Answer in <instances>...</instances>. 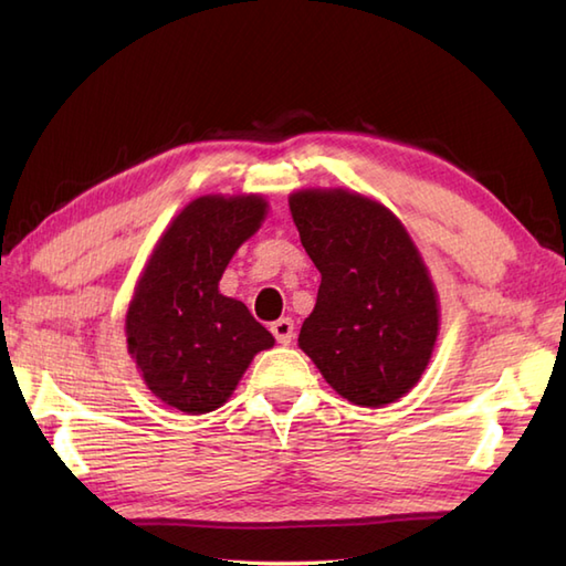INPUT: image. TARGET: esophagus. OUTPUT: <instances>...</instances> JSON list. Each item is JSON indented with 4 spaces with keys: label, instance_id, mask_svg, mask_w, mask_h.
I'll list each match as a JSON object with an SVG mask.
<instances>
[{
    "label": "esophagus",
    "instance_id": "1",
    "mask_svg": "<svg viewBox=\"0 0 566 566\" xmlns=\"http://www.w3.org/2000/svg\"><path fill=\"white\" fill-rule=\"evenodd\" d=\"M270 331H272V335L276 338V343L290 345V343H292V338H294V321H292V318H280V321H274L272 326H270Z\"/></svg>",
    "mask_w": 566,
    "mask_h": 566
}]
</instances>
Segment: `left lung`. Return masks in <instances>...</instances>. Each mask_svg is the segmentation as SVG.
Returning <instances> with one entry per match:
<instances>
[{
	"instance_id": "left-lung-1",
	"label": "left lung",
	"mask_w": 566,
	"mask_h": 566,
	"mask_svg": "<svg viewBox=\"0 0 566 566\" xmlns=\"http://www.w3.org/2000/svg\"><path fill=\"white\" fill-rule=\"evenodd\" d=\"M290 211L321 272L298 347L347 401L401 399L438 338V298L413 240L389 209L345 189L296 191Z\"/></svg>"
}]
</instances>
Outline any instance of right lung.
Returning <instances> with one entry per match:
<instances>
[{
  "label": "right lung",
  "instance_id": "right-lung-1",
  "mask_svg": "<svg viewBox=\"0 0 566 566\" xmlns=\"http://www.w3.org/2000/svg\"><path fill=\"white\" fill-rule=\"evenodd\" d=\"M262 197H199L155 245L128 306V353L148 389L199 416L226 403L250 359L274 345L243 302L219 294L233 252L258 231Z\"/></svg>",
  "mask_w": 566,
  "mask_h": 566
}]
</instances>
